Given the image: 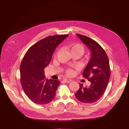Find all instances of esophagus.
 <instances>
[{"instance_id":"34e87169","label":"esophagus","mask_w":129,"mask_h":129,"mask_svg":"<svg viewBox=\"0 0 129 129\" xmlns=\"http://www.w3.org/2000/svg\"><path fill=\"white\" fill-rule=\"evenodd\" d=\"M63 81H64V82H65L66 83H70L71 82H72L71 80H68V79H63Z\"/></svg>"}]
</instances>
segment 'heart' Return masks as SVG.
Instances as JSON below:
<instances>
[{
    "label": "heart",
    "instance_id": "obj_1",
    "mask_svg": "<svg viewBox=\"0 0 129 129\" xmlns=\"http://www.w3.org/2000/svg\"><path fill=\"white\" fill-rule=\"evenodd\" d=\"M70 51L72 54H78L80 56L83 55V54L84 53L85 51V48L81 44H73L70 45L69 46ZM66 73L67 75H71L72 74V71L71 69H67L66 71Z\"/></svg>",
    "mask_w": 129,
    "mask_h": 129
}]
</instances>
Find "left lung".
Returning a JSON list of instances; mask_svg holds the SVG:
<instances>
[{
	"instance_id": "left-lung-1",
	"label": "left lung",
	"mask_w": 129,
	"mask_h": 129,
	"mask_svg": "<svg viewBox=\"0 0 129 129\" xmlns=\"http://www.w3.org/2000/svg\"><path fill=\"white\" fill-rule=\"evenodd\" d=\"M77 36L91 51L90 60L83 72V76L91 84L83 87L80 84V89L75 97L80 102L92 103L98 101L103 95L110 77L109 58L105 50L98 43L88 37L77 34Z\"/></svg>"
}]
</instances>
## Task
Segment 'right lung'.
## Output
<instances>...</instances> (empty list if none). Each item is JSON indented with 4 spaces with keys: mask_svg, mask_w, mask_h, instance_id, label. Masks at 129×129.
<instances>
[{
    "mask_svg": "<svg viewBox=\"0 0 129 129\" xmlns=\"http://www.w3.org/2000/svg\"><path fill=\"white\" fill-rule=\"evenodd\" d=\"M68 34L49 36L39 41L28 49L20 64V80L25 94L34 103L46 104L52 102L60 82L48 80L44 70L52 60L56 47Z\"/></svg>",
    "mask_w": 129,
    "mask_h": 129,
    "instance_id": "1",
    "label": "right lung"
}]
</instances>
